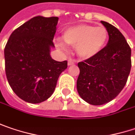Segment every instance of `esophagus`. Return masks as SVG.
Listing matches in <instances>:
<instances>
[{
    "label": "esophagus",
    "mask_w": 135,
    "mask_h": 135,
    "mask_svg": "<svg viewBox=\"0 0 135 135\" xmlns=\"http://www.w3.org/2000/svg\"><path fill=\"white\" fill-rule=\"evenodd\" d=\"M74 64V61L72 60H68V65L69 66H71V65H73Z\"/></svg>",
    "instance_id": "34e87169"
}]
</instances>
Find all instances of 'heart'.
I'll list each match as a JSON object with an SVG mask.
<instances>
[{"instance_id":"b5f03b06","label":"heart","mask_w":135,"mask_h":135,"mask_svg":"<svg viewBox=\"0 0 135 135\" xmlns=\"http://www.w3.org/2000/svg\"><path fill=\"white\" fill-rule=\"evenodd\" d=\"M62 39L69 45L76 46V51L80 57L90 59L103 50L107 44L108 32L105 27L82 24L65 30ZM58 44L61 48H65L62 43Z\"/></svg>"}]
</instances>
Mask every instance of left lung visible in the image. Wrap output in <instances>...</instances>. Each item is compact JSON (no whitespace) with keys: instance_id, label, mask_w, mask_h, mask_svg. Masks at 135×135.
Masks as SVG:
<instances>
[{"instance_id":"8db88e82","label":"left lung","mask_w":135,"mask_h":135,"mask_svg":"<svg viewBox=\"0 0 135 135\" xmlns=\"http://www.w3.org/2000/svg\"><path fill=\"white\" fill-rule=\"evenodd\" d=\"M101 23L108 32L107 45L97 56L78 63L77 91L84 101L93 105L115 99L124 87L131 67V50L124 36L113 25Z\"/></svg>"}]
</instances>
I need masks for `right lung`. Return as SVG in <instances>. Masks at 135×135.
<instances>
[{
    "label": "right lung",
    "mask_w": 135,
    "mask_h": 135,
    "mask_svg": "<svg viewBox=\"0 0 135 135\" xmlns=\"http://www.w3.org/2000/svg\"><path fill=\"white\" fill-rule=\"evenodd\" d=\"M59 18L37 16L13 30L4 48L5 73L14 93L29 103L52 95L67 61L50 56Z\"/></svg>",
    "instance_id": "1"
}]
</instances>
